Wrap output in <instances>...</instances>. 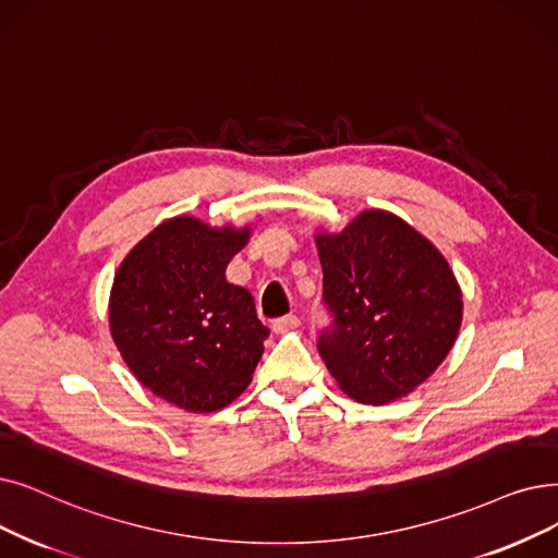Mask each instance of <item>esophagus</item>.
<instances>
[{"label": "esophagus", "mask_w": 558, "mask_h": 558, "mask_svg": "<svg viewBox=\"0 0 558 558\" xmlns=\"http://www.w3.org/2000/svg\"><path fill=\"white\" fill-rule=\"evenodd\" d=\"M299 326H301V319L296 317V314H287V317L276 319L271 328H274V332L282 335V332H289V330H294V328H299Z\"/></svg>", "instance_id": "34e87169"}]
</instances>
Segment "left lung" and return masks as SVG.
I'll list each match as a JSON object with an SVG mask.
<instances>
[{"label": "left lung", "mask_w": 558, "mask_h": 558, "mask_svg": "<svg viewBox=\"0 0 558 558\" xmlns=\"http://www.w3.org/2000/svg\"><path fill=\"white\" fill-rule=\"evenodd\" d=\"M332 324L319 337L351 399L383 405L422 385L451 351L463 294L445 255L399 216L367 209L314 236Z\"/></svg>", "instance_id": "8db88e82"}]
</instances>
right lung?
Returning <instances> with one entry per match:
<instances>
[{"instance_id":"1","label":"right lung","mask_w":558,"mask_h":558,"mask_svg":"<svg viewBox=\"0 0 558 558\" xmlns=\"http://www.w3.org/2000/svg\"><path fill=\"white\" fill-rule=\"evenodd\" d=\"M251 228L193 216L157 226L118 266L109 328L132 374L189 413L230 405L253 380L269 328L248 289L226 280Z\"/></svg>"}]
</instances>
